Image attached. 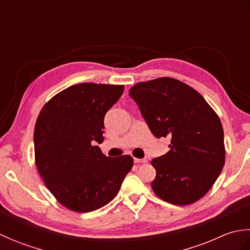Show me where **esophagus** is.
Listing matches in <instances>:
<instances>
[{"label": "esophagus", "instance_id": "1", "mask_svg": "<svg viewBox=\"0 0 250 250\" xmlns=\"http://www.w3.org/2000/svg\"><path fill=\"white\" fill-rule=\"evenodd\" d=\"M146 162H147L146 159H137V158H134V163L140 164V163H146Z\"/></svg>", "mask_w": 250, "mask_h": 250}]
</instances>
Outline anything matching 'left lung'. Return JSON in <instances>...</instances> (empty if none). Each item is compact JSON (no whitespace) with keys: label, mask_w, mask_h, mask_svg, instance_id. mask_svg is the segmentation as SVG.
<instances>
[{"label":"left lung","mask_w":250,"mask_h":250,"mask_svg":"<svg viewBox=\"0 0 250 250\" xmlns=\"http://www.w3.org/2000/svg\"><path fill=\"white\" fill-rule=\"evenodd\" d=\"M157 139L171 140L169 151L155 158L151 188L159 198L188 205L204 196L225 166L224 129L202 95L177 79L162 77L129 90Z\"/></svg>","instance_id":"left-lung-1"}]
</instances>
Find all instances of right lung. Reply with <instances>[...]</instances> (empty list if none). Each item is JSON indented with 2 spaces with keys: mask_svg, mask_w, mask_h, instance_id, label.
Segmentation results:
<instances>
[{
  "mask_svg": "<svg viewBox=\"0 0 250 250\" xmlns=\"http://www.w3.org/2000/svg\"><path fill=\"white\" fill-rule=\"evenodd\" d=\"M124 89L74 84L41 110L34 130L36 167L46 187L68 209L89 213L109 203L133 167L131 156L106 157L94 146L104 141L105 114Z\"/></svg>",
  "mask_w": 250,
  "mask_h": 250,
  "instance_id": "1",
  "label": "right lung"
}]
</instances>
